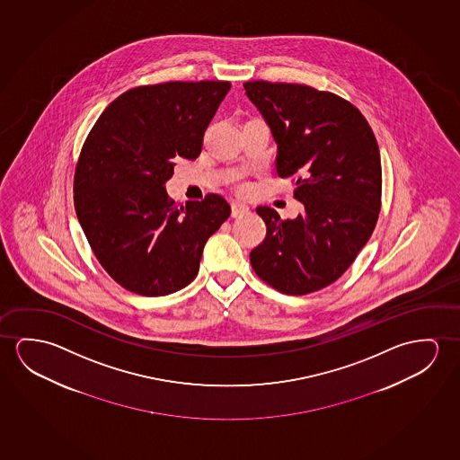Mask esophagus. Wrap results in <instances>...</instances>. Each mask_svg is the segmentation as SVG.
I'll list each match as a JSON object with an SVG mask.
<instances>
[{
	"mask_svg": "<svg viewBox=\"0 0 460 460\" xmlns=\"http://www.w3.org/2000/svg\"><path fill=\"white\" fill-rule=\"evenodd\" d=\"M250 212V207L247 204H243V202H233L231 204V213H233V217H243V215H247Z\"/></svg>",
	"mask_w": 460,
	"mask_h": 460,
	"instance_id": "34e87169",
	"label": "esophagus"
}]
</instances>
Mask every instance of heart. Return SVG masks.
<instances>
[{
    "mask_svg": "<svg viewBox=\"0 0 460 460\" xmlns=\"http://www.w3.org/2000/svg\"><path fill=\"white\" fill-rule=\"evenodd\" d=\"M239 190L245 191V190H247V184H239Z\"/></svg>",
    "mask_w": 460,
    "mask_h": 460,
    "instance_id": "heart-1",
    "label": "heart"
}]
</instances>
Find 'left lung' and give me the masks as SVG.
Listing matches in <instances>:
<instances>
[{
  "label": "left lung",
  "mask_w": 460,
  "mask_h": 460,
  "mask_svg": "<svg viewBox=\"0 0 460 460\" xmlns=\"http://www.w3.org/2000/svg\"><path fill=\"white\" fill-rule=\"evenodd\" d=\"M277 143L279 177L296 183L305 212L282 219L256 213L266 237L252 250L256 276L285 295H307L336 282L375 231L381 210L379 146L365 116L336 93L311 85L243 84Z\"/></svg>",
  "instance_id": "obj_1"
}]
</instances>
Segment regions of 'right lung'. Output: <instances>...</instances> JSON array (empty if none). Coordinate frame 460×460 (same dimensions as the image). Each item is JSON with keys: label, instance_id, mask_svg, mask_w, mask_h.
<instances>
[{"label": "right lung", "instance_id": "right-lung-1", "mask_svg": "<svg viewBox=\"0 0 460 460\" xmlns=\"http://www.w3.org/2000/svg\"><path fill=\"white\" fill-rule=\"evenodd\" d=\"M229 81L138 85L93 124L75 169V208L114 282L142 296L181 290L198 276L205 242L229 218L218 194L175 205L165 191L175 159H196Z\"/></svg>", "mask_w": 460, "mask_h": 460}]
</instances>
